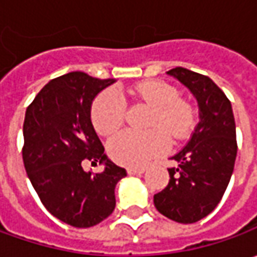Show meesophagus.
<instances>
[{"instance_id":"esophagus-1","label":"esophagus","mask_w":257,"mask_h":257,"mask_svg":"<svg viewBox=\"0 0 257 257\" xmlns=\"http://www.w3.org/2000/svg\"><path fill=\"white\" fill-rule=\"evenodd\" d=\"M144 172H146L144 167H128V169H127V173H128V174H142V173Z\"/></svg>"}]
</instances>
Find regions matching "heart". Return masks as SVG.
Here are the masks:
<instances>
[{
	"label": "heart",
	"instance_id": "1",
	"mask_svg": "<svg viewBox=\"0 0 257 257\" xmlns=\"http://www.w3.org/2000/svg\"><path fill=\"white\" fill-rule=\"evenodd\" d=\"M134 100L153 107L149 121L152 130L139 133L124 130L107 144V150L114 162L123 166H143L152 159L167 152L170 146L169 133L174 140H183L192 133L196 124L192 104L179 98V91L169 83L150 80L139 83L128 90ZM90 117L95 132L110 136L124 123L125 104L121 95L114 90L98 94L91 104Z\"/></svg>",
	"mask_w": 257,
	"mask_h": 257
}]
</instances>
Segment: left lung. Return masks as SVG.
<instances>
[{"label":"left lung","instance_id":"obj_1","mask_svg":"<svg viewBox=\"0 0 257 257\" xmlns=\"http://www.w3.org/2000/svg\"><path fill=\"white\" fill-rule=\"evenodd\" d=\"M197 98L200 121L190 142L173 156L170 180L154 194V206L177 223H196L216 209L230 182L236 154V124L230 100L207 75L183 67L167 71Z\"/></svg>","mask_w":257,"mask_h":257}]
</instances>
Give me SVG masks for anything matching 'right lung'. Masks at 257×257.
Segmentation results:
<instances>
[{
	"label": "right lung",
	"instance_id": "add662e5",
	"mask_svg": "<svg viewBox=\"0 0 257 257\" xmlns=\"http://www.w3.org/2000/svg\"><path fill=\"white\" fill-rule=\"evenodd\" d=\"M113 83L73 71L45 84L25 111V172L45 209L74 227L107 219L115 207V184L127 176L107 160L90 118L94 97ZM85 161L105 163L106 169L85 172Z\"/></svg>",
	"mask_w": 257,
	"mask_h": 257
}]
</instances>
